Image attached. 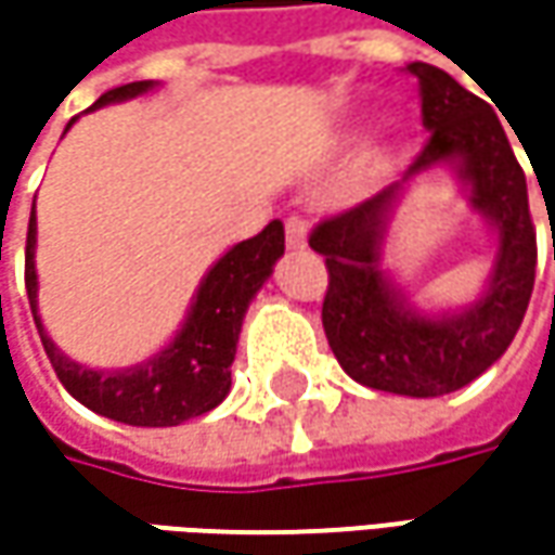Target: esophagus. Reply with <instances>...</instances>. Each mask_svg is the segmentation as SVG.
I'll list each match as a JSON object with an SVG mask.
<instances>
[{
    "label": "esophagus",
    "instance_id": "obj_1",
    "mask_svg": "<svg viewBox=\"0 0 555 555\" xmlns=\"http://www.w3.org/2000/svg\"><path fill=\"white\" fill-rule=\"evenodd\" d=\"M284 231H287V246L289 249H302L306 246V237H309V222L302 216H289L284 222Z\"/></svg>",
    "mask_w": 555,
    "mask_h": 555
}]
</instances>
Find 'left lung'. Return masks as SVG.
Listing matches in <instances>:
<instances>
[{
	"label": "left lung",
	"instance_id": "left-lung-1",
	"mask_svg": "<svg viewBox=\"0 0 555 555\" xmlns=\"http://www.w3.org/2000/svg\"><path fill=\"white\" fill-rule=\"evenodd\" d=\"M416 79L429 139L408 176L433 163L460 160L473 206L498 228V262L476 306L448 318H423L404 306L379 268V244L401 182L371 201L314 224L309 244L324 256L327 293L321 321L339 367L379 392L436 398L488 371L522 324L538 266L528 184L498 114L433 64L404 67Z\"/></svg>",
	"mask_w": 555,
	"mask_h": 555
}]
</instances>
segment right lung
<instances>
[{
	"label": "right lung",
	"mask_w": 555,
	"mask_h": 555,
	"mask_svg": "<svg viewBox=\"0 0 555 555\" xmlns=\"http://www.w3.org/2000/svg\"><path fill=\"white\" fill-rule=\"evenodd\" d=\"M151 86L154 82L144 79V82H126L117 89H107L89 111L104 107L111 101L141 95ZM33 246H36V209L30 212V224H27L24 284H27V299H30L42 349L49 354L61 386L89 411L111 416L117 423L179 426L191 416L212 411L231 389V361L237 352V333L244 324L246 306L268 281L274 262L284 256V224L274 219L262 234L228 249L203 278L182 333L160 354H154L151 361L129 371H89L54 349V343L36 314Z\"/></svg>",
	"instance_id": "obj_1"
}]
</instances>
